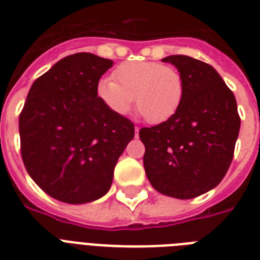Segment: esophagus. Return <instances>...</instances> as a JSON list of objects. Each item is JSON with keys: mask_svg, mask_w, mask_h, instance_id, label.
I'll return each mask as SVG.
<instances>
[{"mask_svg": "<svg viewBox=\"0 0 260 260\" xmlns=\"http://www.w3.org/2000/svg\"><path fill=\"white\" fill-rule=\"evenodd\" d=\"M139 129H140L139 126H135V136H136V138L139 136Z\"/></svg>", "mask_w": 260, "mask_h": 260, "instance_id": "esophagus-1", "label": "esophagus"}]
</instances>
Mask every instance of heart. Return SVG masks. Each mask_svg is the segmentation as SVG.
<instances>
[{
    "instance_id": "obj_1",
    "label": "heart",
    "mask_w": 260,
    "mask_h": 260,
    "mask_svg": "<svg viewBox=\"0 0 260 260\" xmlns=\"http://www.w3.org/2000/svg\"><path fill=\"white\" fill-rule=\"evenodd\" d=\"M113 79H101L97 95L116 114H126L135 105L150 124L167 121L183 98V79L177 69L156 62H126L114 70Z\"/></svg>"
}]
</instances>
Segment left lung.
<instances>
[{
    "instance_id": "obj_1",
    "label": "left lung",
    "mask_w": 260,
    "mask_h": 260,
    "mask_svg": "<svg viewBox=\"0 0 260 260\" xmlns=\"http://www.w3.org/2000/svg\"><path fill=\"white\" fill-rule=\"evenodd\" d=\"M177 67L183 98L167 121L142 128L144 170L155 190L189 200L221 182L240 129L236 98L213 67L186 55L162 59Z\"/></svg>"
}]
</instances>
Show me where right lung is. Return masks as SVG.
<instances>
[{
	"mask_svg": "<svg viewBox=\"0 0 260 260\" xmlns=\"http://www.w3.org/2000/svg\"><path fill=\"white\" fill-rule=\"evenodd\" d=\"M110 59L78 52L60 59L30 86L20 117L26 171L48 196L85 204L108 193L114 166L134 139V122L97 95Z\"/></svg>",
	"mask_w": 260,
	"mask_h": 260,
	"instance_id": "obj_1",
	"label": "right lung"
}]
</instances>
